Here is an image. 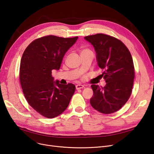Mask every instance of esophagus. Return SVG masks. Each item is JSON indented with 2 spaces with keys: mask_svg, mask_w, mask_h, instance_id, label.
Listing matches in <instances>:
<instances>
[{
  "mask_svg": "<svg viewBox=\"0 0 154 154\" xmlns=\"http://www.w3.org/2000/svg\"><path fill=\"white\" fill-rule=\"evenodd\" d=\"M84 86L82 84H77L76 85V89H80L82 88H84Z\"/></svg>",
  "mask_w": 154,
  "mask_h": 154,
  "instance_id": "esophagus-1",
  "label": "esophagus"
}]
</instances>
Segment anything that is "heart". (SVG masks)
Returning <instances> with one entry per match:
<instances>
[{
	"label": "heart",
	"instance_id": "1",
	"mask_svg": "<svg viewBox=\"0 0 154 154\" xmlns=\"http://www.w3.org/2000/svg\"><path fill=\"white\" fill-rule=\"evenodd\" d=\"M90 51V50H89L88 49H83L82 50V52H84V51Z\"/></svg>",
	"mask_w": 154,
	"mask_h": 154
}]
</instances>
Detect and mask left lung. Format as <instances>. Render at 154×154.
Instances as JSON below:
<instances>
[{
	"instance_id": "1",
	"label": "left lung",
	"mask_w": 154,
	"mask_h": 154,
	"mask_svg": "<svg viewBox=\"0 0 154 154\" xmlns=\"http://www.w3.org/2000/svg\"><path fill=\"white\" fill-rule=\"evenodd\" d=\"M96 53L98 65L104 72L105 87L93 84L90 103L104 114L118 111L126 104L132 93L134 67L131 54L120 40L103 33L85 37Z\"/></svg>"
}]
</instances>
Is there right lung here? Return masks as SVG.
I'll return each instance as SVG.
<instances>
[{
    "label": "right lung",
    "instance_id": "add662e5",
    "mask_svg": "<svg viewBox=\"0 0 154 154\" xmlns=\"http://www.w3.org/2000/svg\"><path fill=\"white\" fill-rule=\"evenodd\" d=\"M72 38L47 35L34 40L25 49L20 67V81L25 97L41 116L51 119L68 107L75 85L53 81V70H59L66 51L75 43Z\"/></svg>",
    "mask_w": 154,
    "mask_h": 154
}]
</instances>
